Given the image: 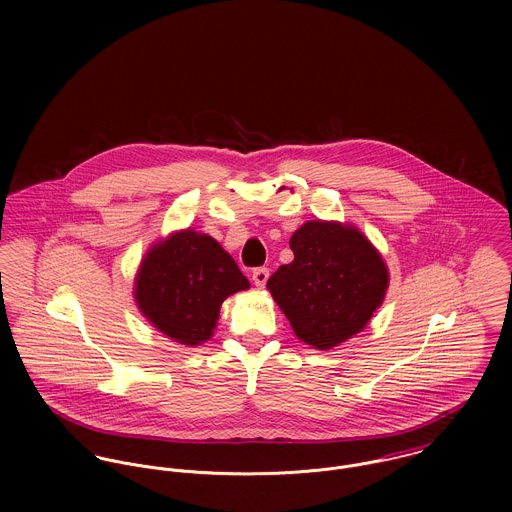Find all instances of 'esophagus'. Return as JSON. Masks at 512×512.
Masks as SVG:
<instances>
[{
    "label": "esophagus",
    "instance_id": "esophagus-1",
    "mask_svg": "<svg viewBox=\"0 0 512 512\" xmlns=\"http://www.w3.org/2000/svg\"><path fill=\"white\" fill-rule=\"evenodd\" d=\"M268 276H270L268 268H256V270L252 272V282L256 284V288H264L266 282H268Z\"/></svg>",
    "mask_w": 512,
    "mask_h": 512
}]
</instances>
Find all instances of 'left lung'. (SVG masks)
I'll list each match as a JSON object with an SVG mask.
<instances>
[{"label":"left lung","mask_w":512,"mask_h":512,"mask_svg":"<svg viewBox=\"0 0 512 512\" xmlns=\"http://www.w3.org/2000/svg\"><path fill=\"white\" fill-rule=\"evenodd\" d=\"M293 262L266 288L305 345L329 351L361 333L390 284L378 248L349 222L307 220L290 238Z\"/></svg>","instance_id":"8db88e82"}]
</instances>
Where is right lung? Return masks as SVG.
<instances>
[{
  "mask_svg": "<svg viewBox=\"0 0 512 512\" xmlns=\"http://www.w3.org/2000/svg\"><path fill=\"white\" fill-rule=\"evenodd\" d=\"M248 288L213 236L183 228L147 248L134 278V299L151 327L179 345L197 347L213 337L222 301Z\"/></svg>",
  "mask_w": 512,
  "mask_h": 512,
  "instance_id": "add662e5",
  "label": "right lung"
}]
</instances>
